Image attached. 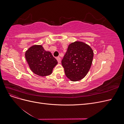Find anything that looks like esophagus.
<instances>
[{
    "label": "esophagus",
    "mask_w": 124,
    "mask_h": 124,
    "mask_svg": "<svg viewBox=\"0 0 124 124\" xmlns=\"http://www.w3.org/2000/svg\"><path fill=\"white\" fill-rule=\"evenodd\" d=\"M56 59H57V61L58 63H61V58H60V57H57Z\"/></svg>",
    "instance_id": "obj_1"
}]
</instances>
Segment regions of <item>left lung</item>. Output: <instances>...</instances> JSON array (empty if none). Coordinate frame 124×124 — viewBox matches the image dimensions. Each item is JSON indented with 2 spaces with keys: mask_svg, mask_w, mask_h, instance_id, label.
Instances as JSON below:
<instances>
[{
  "mask_svg": "<svg viewBox=\"0 0 124 124\" xmlns=\"http://www.w3.org/2000/svg\"><path fill=\"white\" fill-rule=\"evenodd\" d=\"M93 57V50L88 44L81 41L70 43L62 61L66 77L73 82L83 79L91 68Z\"/></svg>",
  "mask_w": 124,
  "mask_h": 124,
  "instance_id": "obj_1",
  "label": "left lung"
}]
</instances>
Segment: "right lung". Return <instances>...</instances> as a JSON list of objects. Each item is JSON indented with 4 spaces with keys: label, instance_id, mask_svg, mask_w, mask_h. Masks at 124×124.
Wrapping results in <instances>:
<instances>
[{
    "label": "right lung",
    "instance_id": "1",
    "mask_svg": "<svg viewBox=\"0 0 124 124\" xmlns=\"http://www.w3.org/2000/svg\"><path fill=\"white\" fill-rule=\"evenodd\" d=\"M25 58L30 69L35 74L43 77L51 74L58 62L50 52L42 45H33L26 51Z\"/></svg>",
    "mask_w": 124,
    "mask_h": 124
}]
</instances>
